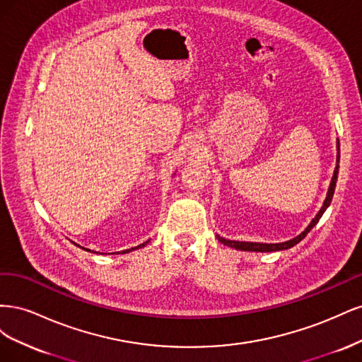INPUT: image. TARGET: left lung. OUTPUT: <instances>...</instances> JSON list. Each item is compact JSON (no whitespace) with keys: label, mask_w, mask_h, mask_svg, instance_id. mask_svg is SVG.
I'll return each mask as SVG.
<instances>
[{"label":"left lung","mask_w":362,"mask_h":362,"mask_svg":"<svg viewBox=\"0 0 362 362\" xmlns=\"http://www.w3.org/2000/svg\"><path fill=\"white\" fill-rule=\"evenodd\" d=\"M338 168H339V141L337 139V161H335V169H334V175L331 178V182H329V187H327V192H326V198H325V201L320 206V210L317 211V214L314 216L313 221L308 223V226H306L299 235H296V237L287 240V242H281V243L238 242V240H228L225 237H221L218 234H216L217 240L228 247H233V249H237V250H247V252H276V250H286V249H290V247L296 246L299 242H302V240L306 237V234H308L317 223H319L323 213L327 210V206L331 205V201L334 198V192H335V185H337V178H338Z\"/></svg>","instance_id":"left-lung-1"}]
</instances>
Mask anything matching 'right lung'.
I'll return each instance as SVG.
<instances>
[{
  "label": "right lung",
  "instance_id": "add662e5",
  "mask_svg": "<svg viewBox=\"0 0 362 362\" xmlns=\"http://www.w3.org/2000/svg\"><path fill=\"white\" fill-rule=\"evenodd\" d=\"M149 243V240L148 242H145V243H141V245H139V246H134V247H131V249H125V250H122V254H128V252H133V250H136V249H140V247H144V246H146ZM74 245H76V243H74ZM78 246V245H76ZM81 247V246H80ZM81 249H84V250H89L90 252V249H86V247H81Z\"/></svg>",
  "mask_w": 362,
  "mask_h": 362
}]
</instances>
